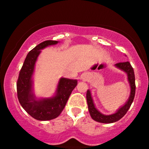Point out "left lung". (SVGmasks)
<instances>
[{"label":"left lung","instance_id":"1","mask_svg":"<svg viewBox=\"0 0 149 149\" xmlns=\"http://www.w3.org/2000/svg\"><path fill=\"white\" fill-rule=\"evenodd\" d=\"M115 66L118 69L122 70L123 71L126 73L127 76V80L128 82H129L130 87V95L127 101L125 103L124 105L120 107L116 111V113L111 114V115H104L100 111H99L95 107V104H94L93 100H92L91 95V92H90V90H88V91H87L86 99L90 116H91L92 118L94 120L99 123H115L122 118L125 115L127 111L129 110L130 107L134 98L135 88H136V86H135V77L134 69L132 67L129 61L118 63V64H115Z\"/></svg>","mask_w":149,"mask_h":149}]
</instances>
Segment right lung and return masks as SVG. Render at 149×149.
I'll list each match as a JSON object with an SVG mask.
<instances>
[{
  "instance_id": "add662e5",
  "label": "right lung",
  "mask_w": 149,
  "mask_h": 149,
  "mask_svg": "<svg viewBox=\"0 0 149 149\" xmlns=\"http://www.w3.org/2000/svg\"><path fill=\"white\" fill-rule=\"evenodd\" d=\"M58 42L56 40H45L36 46L27 54L19 74L17 83L19 102L26 111L38 120H49L60 115L78 84L77 80L61 78L52 97L38 98L34 95L33 75L38 57L42 49Z\"/></svg>"
}]
</instances>
